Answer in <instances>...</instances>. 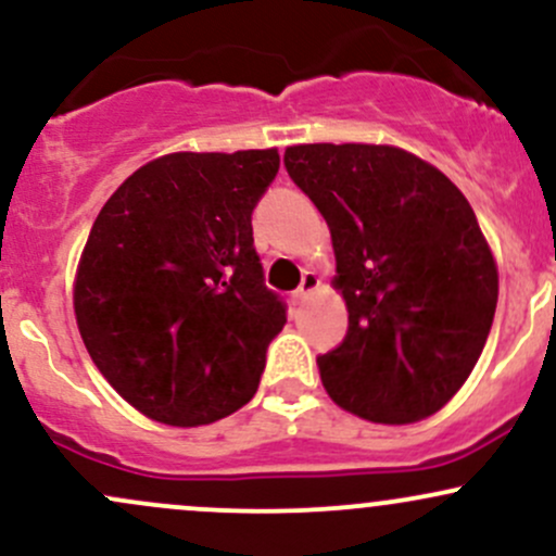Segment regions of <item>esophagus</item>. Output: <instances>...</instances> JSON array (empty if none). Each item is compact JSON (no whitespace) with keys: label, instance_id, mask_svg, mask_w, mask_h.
I'll use <instances>...</instances> for the list:
<instances>
[{"label":"esophagus","instance_id":"34e87169","mask_svg":"<svg viewBox=\"0 0 556 556\" xmlns=\"http://www.w3.org/2000/svg\"><path fill=\"white\" fill-rule=\"evenodd\" d=\"M316 288H319V277L314 271H306L301 279V288L292 292V298H295V303H303Z\"/></svg>","mask_w":556,"mask_h":556}]
</instances>
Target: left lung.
Returning a JSON list of instances; mask_svg holds the SVG:
<instances>
[{"instance_id":"obj_1","label":"left lung","mask_w":556,"mask_h":556,"mask_svg":"<svg viewBox=\"0 0 556 556\" xmlns=\"http://www.w3.org/2000/svg\"><path fill=\"white\" fill-rule=\"evenodd\" d=\"M290 179L332 235L343 343L316 358L329 399L369 422L430 417L478 364L498 274L467 198L388 144H298Z\"/></svg>"}]
</instances>
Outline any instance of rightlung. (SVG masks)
I'll return each mask as SVG.
<instances>
[{"mask_svg": "<svg viewBox=\"0 0 556 556\" xmlns=\"http://www.w3.org/2000/svg\"><path fill=\"white\" fill-rule=\"evenodd\" d=\"M277 170V150L163 155L115 189L89 231L78 332L110 386L155 422H216L258 390L288 321L250 224Z\"/></svg>", "mask_w": 556, "mask_h": 556, "instance_id": "obj_1", "label": "right lung"}]
</instances>
